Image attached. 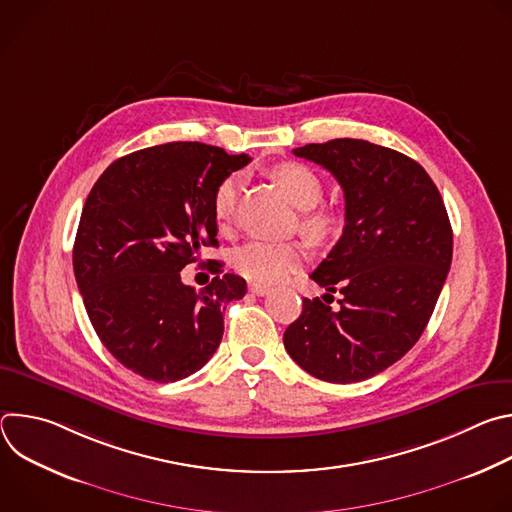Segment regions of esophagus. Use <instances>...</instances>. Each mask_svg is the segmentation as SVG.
<instances>
[{
	"label": "esophagus",
	"instance_id": "1",
	"mask_svg": "<svg viewBox=\"0 0 512 512\" xmlns=\"http://www.w3.org/2000/svg\"><path fill=\"white\" fill-rule=\"evenodd\" d=\"M249 291L253 296H267L269 294V287L261 285V283H249Z\"/></svg>",
	"mask_w": 512,
	"mask_h": 512
}]
</instances>
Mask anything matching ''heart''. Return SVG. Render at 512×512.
<instances>
[{
	"mask_svg": "<svg viewBox=\"0 0 512 512\" xmlns=\"http://www.w3.org/2000/svg\"><path fill=\"white\" fill-rule=\"evenodd\" d=\"M273 178L283 190L302 208V231L308 239L320 243L326 241L338 225V216L330 208H314L322 194L324 184L318 172L300 162H285L273 168ZM239 190V176L231 174L216 186L212 196V214L218 227H227L235 212V200ZM306 263V249L300 243H271L251 241L239 247L233 255V267L255 283H277L302 269Z\"/></svg>",
	"mask_w": 512,
	"mask_h": 512,
	"instance_id": "heart-1",
	"label": "heart"
}]
</instances>
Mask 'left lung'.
Masks as SVG:
<instances>
[{
  "label": "left lung",
  "instance_id": "1",
  "mask_svg": "<svg viewBox=\"0 0 512 512\" xmlns=\"http://www.w3.org/2000/svg\"><path fill=\"white\" fill-rule=\"evenodd\" d=\"M294 154L326 168L346 204L342 237L310 275L324 296L339 291L341 308L304 298L285 350L320 381L371 379L419 340L440 298L454 247L442 194L415 160L364 139Z\"/></svg>",
  "mask_w": 512,
  "mask_h": 512
}]
</instances>
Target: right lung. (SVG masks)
<instances>
[{
	"instance_id": "add662e5",
	"label": "right lung",
	"mask_w": 512,
	"mask_h": 512,
	"mask_svg": "<svg viewBox=\"0 0 512 512\" xmlns=\"http://www.w3.org/2000/svg\"><path fill=\"white\" fill-rule=\"evenodd\" d=\"M249 162L198 141L154 145L115 160L87 196L72 267L97 336L135 375L186 379L221 344L223 310L247 283L200 253L218 247L216 186ZM190 262L217 273L198 292L179 277Z\"/></svg>"
}]
</instances>
